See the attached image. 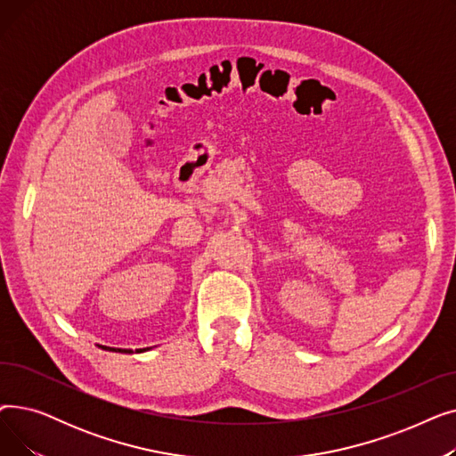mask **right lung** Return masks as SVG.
<instances>
[{"mask_svg": "<svg viewBox=\"0 0 456 456\" xmlns=\"http://www.w3.org/2000/svg\"><path fill=\"white\" fill-rule=\"evenodd\" d=\"M103 349H107V351H119V353H131V349H114V347H107V346H102ZM142 351V349H140Z\"/></svg>", "mask_w": 456, "mask_h": 456, "instance_id": "1", "label": "right lung"}]
</instances>
